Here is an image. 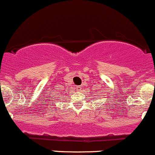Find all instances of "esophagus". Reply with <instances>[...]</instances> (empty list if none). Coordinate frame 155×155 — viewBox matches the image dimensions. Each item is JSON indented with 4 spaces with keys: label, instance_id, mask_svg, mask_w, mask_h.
Masks as SVG:
<instances>
[{
    "label": "esophagus",
    "instance_id": "esophagus-1",
    "mask_svg": "<svg viewBox=\"0 0 155 155\" xmlns=\"http://www.w3.org/2000/svg\"><path fill=\"white\" fill-rule=\"evenodd\" d=\"M77 90H78V91H81V90H82V88H81L80 86H78V87H77Z\"/></svg>",
    "mask_w": 155,
    "mask_h": 155
}]
</instances>
